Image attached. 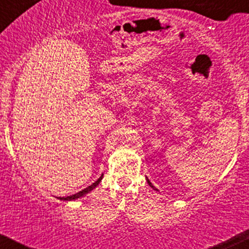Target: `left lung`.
Returning a JSON list of instances; mask_svg holds the SVG:
<instances>
[{
    "label": "left lung",
    "instance_id": "obj_1",
    "mask_svg": "<svg viewBox=\"0 0 249 249\" xmlns=\"http://www.w3.org/2000/svg\"><path fill=\"white\" fill-rule=\"evenodd\" d=\"M146 181H147V184H148V185H150V187H152V188H153V190L158 191V190H157V188H156V187H154V186H153V185H152V184H151V181H150V180H148V178H147V177H146Z\"/></svg>",
    "mask_w": 249,
    "mask_h": 249
}]
</instances>
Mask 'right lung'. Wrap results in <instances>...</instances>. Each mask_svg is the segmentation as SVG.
I'll list each match as a JSON object with an SVG mask.
<instances>
[{
    "label": "right lung",
    "mask_w": 249,
    "mask_h": 249,
    "mask_svg": "<svg viewBox=\"0 0 249 249\" xmlns=\"http://www.w3.org/2000/svg\"><path fill=\"white\" fill-rule=\"evenodd\" d=\"M102 179H103V174H102L101 177H99L98 179L96 180L95 182H93L92 185H90V186H88L87 188H84V190L79 191V192H77L76 194H72V196H57V199L63 200V201H72V200H76V199L82 198V196H87L88 193H90L92 190H95V188H96L97 186H98L99 182L102 181Z\"/></svg>",
    "instance_id": "obj_1"
}]
</instances>
